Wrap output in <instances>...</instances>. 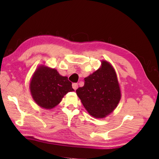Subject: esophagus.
Returning <instances> with one entry per match:
<instances>
[{"mask_svg": "<svg viewBox=\"0 0 159 159\" xmlns=\"http://www.w3.org/2000/svg\"><path fill=\"white\" fill-rule=\"evenodd\" d=\"M72 88H73V89H74L76 90L77 89H78V84H76V83L72 84Z\"/></svg>", "mask_w": 159, "mask_h": 159, "instance_id": "1", "label": "esophagus"}]
</instances>
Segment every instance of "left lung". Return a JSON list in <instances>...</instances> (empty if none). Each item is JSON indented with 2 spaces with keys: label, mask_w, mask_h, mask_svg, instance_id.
<instances>
[{
  "label": "left lung",
  "mask_w": 159,
  "mask_h": 159,
  "mask_svg": "<svg viewBox=\"0 0 159 159\" xmlns=\"http://www.w3.org/2000/svg\"><path fill=\"white\" fill-rule=\"evenodd\" d=\"M83 87L76 93L88 112L95 118H103L117 107L121 91L116 73L107 61L92 74L84 78Z\"/></svg>",
  "instance_id": "obj_1"
}]
</instances>
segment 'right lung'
Returning <instances> with one entry per match:
<instances>
[{"mask_svg":"<svg viewBox=\"0 0 159 159\" xmlns=\"http://www.w3.org/2000/svg\"><path fill=\"white\" fill-rule=\"evenodd\" d=\"M30 89L34 102L46 109L54 108L67 93L74 91L67 77L60 75L55 69L44 66L35 71Z\"/></svg>","mask_w":159,"mask_h":159,"instance_id":"obj_1","label":"right lung"}]
</instances>
